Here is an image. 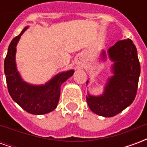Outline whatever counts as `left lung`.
Here are the masks:
<instances>
[{"label": "left lung", "mask_w": 147, "mask_h": 147, "mask_svg": "<svg viewBox=\"0 0 147 147\" xmlns=\"http://www.w3.org/2000/svg\"><path fill=\"white\" fill-rule=\"evenodd\" d=\"M113 62V76L109 78L102 95L86 96L90 110L99 116L112 117L129 106L136 98L140 75L137 49L131 39L120 40L108 49ZM102 59L106 58L105 51ZM88 83V81L86 82Z\"/></svg>", "instance_id": "left-lung-1"}]
</instances>
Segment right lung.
<instances>
[{"label": "right lung", "instance_id": "add662e5", "mask_svg": "<svg viewBox=\"0 0 147 147\" xmlns=\"http://www.w3.org/2000/svg\"><path fill=\"white\" fill-rule=\"evenodd\" d=\"M28 27H25L18 36L12 39L5 60V74L8 93L14 102L27 113L42 115L54 110L60 98L61 86L70 78L74 70L57 74L45 85H32L22 80L16 64V45Z\"/></svg>", "mask_w": 147, "mask_h": 147}]
</instances>
